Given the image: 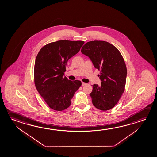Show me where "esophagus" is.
<instances>
[{"mask_svg": "<svg viewBox=\"0 0 157 157\" xmlns=\"http://www.w3.org/2000/svg\"><path fill=\"white\" fill-rule=\"evenodd\" d=\"M82 86H84V85H86V83H85V82H82Z\"/></svg>", "mask_w": 157, "mask_h": 157, "instance_id": "esophagus-1", "label": "esophagus"}]
</instances>
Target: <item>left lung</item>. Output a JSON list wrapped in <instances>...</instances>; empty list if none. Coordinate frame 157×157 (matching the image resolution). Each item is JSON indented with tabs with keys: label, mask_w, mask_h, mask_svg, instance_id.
I'll return each mask as SVG.
<instances>
[{
	"label": "left lung",
	"mask_w": 157,
	"mask_h": 157,
	"mask_svg": "<svg viewBox=\"0 0 157 157\" xmlns=\"http://www.w3.org/2000/svg\"><path fill=\"white\" fill-rule=\"evenodd\" d=\"M81 52L89 57L100 71L101 85L94 84L90 96L96 108L107 111L114 107L125 90L127 69L118 49L105 41H89Z\"/></svg>",
	"instance_id": "8db88e82"
}]
</instances>
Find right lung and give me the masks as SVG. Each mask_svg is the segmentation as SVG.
I'll return each instance as SVG.
<instances>
[{"mask_svg":"<svg viewBox=\"0 0 157 157\" xmlns=\"http://www.w3.org/2000/svg\"><path fill=\"white\" fill-rule=\"evenodd\" d=\"M84 41L62 40L43 46L35 61L34 83L39 94L50 108L63 111L71 105L75 92L82 85L80 80L63 77L68 59L79 52Z\"/></svg>","mask_w":157,"mask_h":157,"instance_id":"add662e5","label":"right lung"}]
</instances>
